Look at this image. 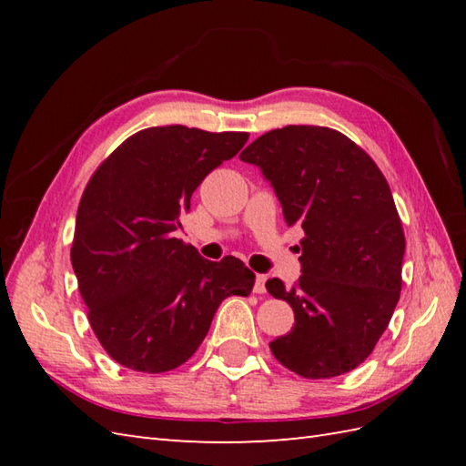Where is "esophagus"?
I'll list each match as a JSON object with an SVG mask.
<instances>
[{
  "mask_svg": "<svg viewBox=\"0 0 466 466\" xmlns=\"http://www.w3.org/2000/svg\"><path fill=\"white\" fill-rule=\"evenodd\" d=\"M266 280H268V276H266V274H256V282H254V292L256 294L266 292Z\"/></svg>",
  "mask_w": 466,
  "mask_h": 466,
  "instance_id": "obj_1",
  "label": "esophagus"
}]
</instances>
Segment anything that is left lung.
<instances>
[{"label": "left lung", "mask_w": 466, "mask_h": 466, "mask_svg": "<svg viewBox=\"0 0 466 466\" xmlns=\"http://www.w3.org/2000/svg\"><path fill=\"white\" fill-rule=\"evenodd\" d=\"M240 160L260 167L286 224L306 234L299 282H266L294 310V329L270 342L272 354L304 379L350 372L372 352L400 296L404 234L389 184L369 154L320 126L272 130Z\"/></svg>", "instance_id": "8db88e82"}]
</instances>
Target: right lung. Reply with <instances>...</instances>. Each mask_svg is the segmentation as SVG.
Segmentation results:
<instances>
[{
    "label": "right lung",
    "instance_id": "right-lung-1",
    "mask_svg": "<svg viewBox=\"0 0 466 466\" xmlns=\"http://www.w3.org/2000/svg\"><path fill=\"white\" fill-rule=\"evenodd\" d=\"M246 140L244 132L147 127L87 182L72 266L97 340L126 369H177L206 339L222 300L252 292L244 262H210L174 238L196 187Z\"/></svg>",
    "mask_w": 466,
    "mask_h": 466
}]
</instances>
